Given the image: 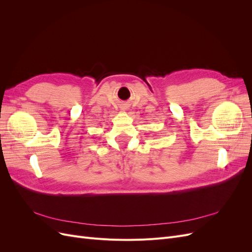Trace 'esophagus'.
Segmentation results:
<instances>
[{
	"label": "esophagus",
	"instance_id": "1",
	"mask_svg": "<svg viewBox=\"0 0 252 252\" xmlns=\"http://www.w3.org/2000/svg\"><path fill=\"white\" fill-rule=\"evenodd\" d=\"M122 109H123V110H126V107H125V106H123V107H122Z\"/></svg>",
	"mask_w": 252,
	"mask_h": 252
}]
</instances>
